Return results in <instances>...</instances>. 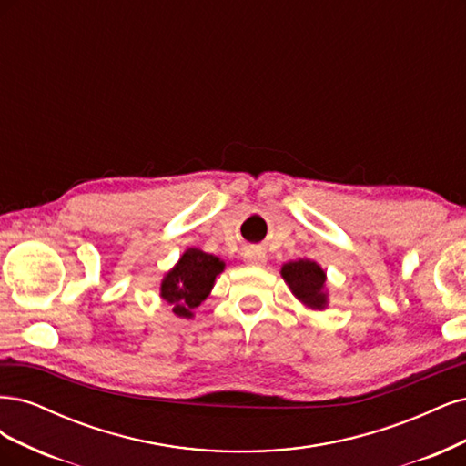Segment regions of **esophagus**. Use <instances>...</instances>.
<instances>
[{"mask_svg":"<svg viewBox=\"0 0 466 466\" xmlns=\"http://www.w3.org/2000/svg\"><path fill=\"white\" fill-rule=\"evenodd\" d=\"M244 261L248 265H251V267H261L267 261V255H265V251L261 248H248L244 251Z\"/></svg>","mask_w":466,"mask_h":466,"instance_id":"esophagus-1","label":"esophagus"}]
</instances>
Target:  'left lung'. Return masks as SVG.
Listing matches in <instances>:
<instances>
[{
	"instance_id": "1",
	"label": "left lung",
	"mask_w": 466,
	"mask_h": 466,
	"mask_svg": "<svg viewBox=\"0 0 466 466\" xmlns=\"http://www.w3.org/2000/svg\"><path fill=\"white\" fill-rule=\"evenodd\" d=\"M280 275L298 302H302L306 308L321 311L329 306L327 273L319 263L309 259L289 261L280 267Z\"/></svg>"
}]
</instances>
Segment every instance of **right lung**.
I'll return each mask as SVG.
<instances>
[{"mask_svg":"<svg viewBox=\"0 0 466 466\" xmlns=\"http://www.w3.org/2000/svg\"><path fill=\"white\" fill-rule=\"evenodd\" d=\"M224 261L199 248H187L160 282V298L177 318H193V309L211 294Z\"/></svg>","mask_w":466,"mask_h":466,"instance_id":"right-lung-1","label":"right lung"}]
</instances>
